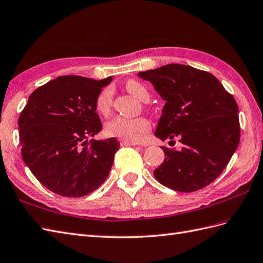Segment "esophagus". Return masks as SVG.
<instances>
[{"mask_svg": "<svg viewBox=\"0 0 263 263\" xmlns=\"http://www.w3.org/2000/svg\"><path fill=\"white\" fill-rule=\"evenodd\" d=\"M121 146H130V145H137V142H132V141H126V140H121L120 141Z\"/></svg>", "mask_w": 263, "mask_h": 263, "instance_id": "1", "label": "esophagus"}]
</instances>
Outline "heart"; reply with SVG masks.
Listing matches in <instances>:
<instances>
[{
    "label": "heart",
    "mask_w": 263,
    "mask_h": 263,
    "mask_svg": "<svg viewBox=\"0 0 263 263\" xmlns=\"http://www.w3.org/2000/svg\"><path fill=\"white\" fill-rule=\"evenodd\" d=\"M125 87L129 93L142 102H147L150 99V93L146 87L137 80H129L125 83ZM112 87L107 86L99 93L96 106L99 113L106 116L111 110L112 105ZM150 130L149 121L144 118L127 119L123 117H116L107 121L105 124V133L109 137L119 138L126 141L137 142L144 133Z\"/></svg>",
    "instance_id": "b5f03b06"
}]
</instances>
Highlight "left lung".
<instances>
[{
  "mask_svg": "<svg viewBox=\"0 0 263 263\" xmlns=\"http://www.w3.org/2000/svg\"><path fill=\"white\" fill-rule=\"evenodd\" d=\"M165 101L154 136L178 138L176 147L161 146L165 158L153 174L180 192L209 185L226 169L240 141L238 104L211 73L190 65L167 64L139 72Z\"/></svg>",
  "mask_w": 263,
  "mask_h": 263,
  "instance_id": "1",
  "label": "left lung"
}]
</instances>
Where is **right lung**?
Returning a JSON list of instances; mask_svg holds the SVG:
<instances>
[{"label": "right lung", "instance_id": "add662e5", "mask_svg": "<svg viewBox=\"0 0 263 263\" xmlns=\"http://www.w3.org/2000/svg\"><path fill=\"white\" fill-rule=\"evenodd\" d=\"M113 77H59L37 87L18 118L25 164L45 187L79 198L97 190L110 173L120 142L93 141L102 130L97 98Z\"/></svg>", "mask_w": 263, "mask_h": 263}]
</instances>
